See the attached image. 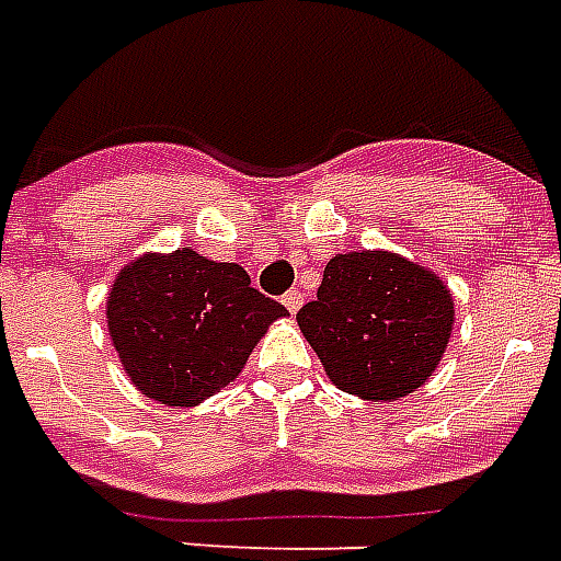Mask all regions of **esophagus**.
<instances>
[{"instance_id": "esophagus-1", "label": "esophagus", "mask_w": 561, "mask_h": 561, "mask_svg": "<svg viewBox=\"0 0 561 561\" xmlns=\"http://www.w3.org/2000/svg\"><path fill=\"white\" fill-rule=\"evenodd\" d=\"M282 306H285L290 314H297L299 306H302V294H299V290H288V294L282 297Z\"/></svg>"}]
</instances>
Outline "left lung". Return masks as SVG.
Wrapping results in <instances>:
<instances>
[{
	"label": "left lung",
	"mask_w": 561,
	"mask_h": 561,
	"mask_svg": "<svg viewBox=\"0 0 561 561\" xmlns=\"http://www.w3.org/2000/svg\"><path fill=\"white\" fill-rule=\"evenodd\" d=\"M453 294L438 273L388 250L337 252L297 314L332 382L374 403L421 388L450 341Z\"/></svg>",
	"instance_id": "left-lung-1"
}]
</instances>
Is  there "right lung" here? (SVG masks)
Instances as JSON below:
<instances>
[{
    "mask_svg": "<svg viewBox=\"0 0 561 561\" xmlns=\"http://www.w3.org/2000/svg\"><path fill=\"white\" fill-rule=\"evenodd\" d=\"M105 314L131 385L149 400L187 409L234 382L288 309L250 288L241 264L179 247L128 262L111 285Z\"/></svg>",
    "mask_w": 561,
    "mask_h": 561,
    "instance_id": "add662e5",
    "label": "right lung"
}]
</instances>
